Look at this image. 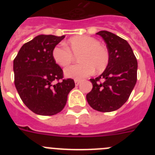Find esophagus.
<instances>
[{
    "instance_id": "esophagus-1",
    "label": "esophagus",
    "mask_w": 155,
    "mask_h": 155,
    "mask_svg": "<svg viewBox=\"0 0 155 155\" xmlns=\"http://www.w3.org/2000/svg\"><path fill=\"white\" fill-rule=\"evenodd\" d=\"M74 82H75V85H76V86H78L79 84H80V83H81V81L78 80V79H75Z\"/></svg>"
}]
</instances>
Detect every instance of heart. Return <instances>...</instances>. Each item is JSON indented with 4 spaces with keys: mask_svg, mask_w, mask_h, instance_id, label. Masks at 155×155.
<instances>
[{
    "mask_svg": "<svg viewBox=\"0 0 155 155\" xmlns=\"http://www.w3.org/2000/svg\"><path fill=\"white\" fill-rule=\"evenodd\" d=\"M64 45L56 46L53 50V57L57 64L67 67L74 61L73 54L78 55L81 63L66 68V76L82 79L89 76L95 70L97 73L105 71L109 62L107 48L99 44L93 37L78 35L68 39Z\"/></svg>",
    "mask_w": 155,
    "mask_h": 155,
    "instance_id": "1",
    "label": "heart"
}]
</instances>
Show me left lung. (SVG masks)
<instances>
[{
	"label": "left lung",
	"instance_id": "1",
	"mask_svg": "<svg viewBox=\"0 0 155 155\" xmlns=\"http://www.w3.org/2000/svg\"><path fill=\"white\" fill-rule=\"evenodd\" d=\"M96 34L106 43L109 62L102 74L90 79L93 87L86 98L92 109L109 113L128 100L137 79V61L127 40L108 31Z\"/></svg>",
	"mask_w": 155,
	"mask_h": 155
}]
</instances>
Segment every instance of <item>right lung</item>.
Masks as SVG:
<instances>
[{
	"label": "right lung",
	"mask_w": 155,
	"mask_h": 155,
	"mask_svg": "<svg viewBox=\"0 0 155 155\" xmlns=\"http://www.w3.org/2000/svg\"><path fill=\"white\" fill-rule=\"evenodd\" d=\"M65 35H39L25 43L14 60L15 85L23 103L41 116L57 114L65 106L74 81L53 57V50Z\"/></svg>",
	"instance_id": "obj_1"
}]
</instances>
